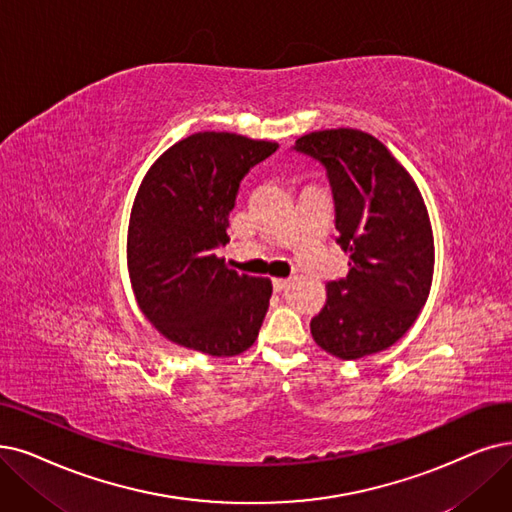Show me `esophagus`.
Here are the masks:
<instances>
[{
	"label": "esophagus",
	"instance_id": "esophagus-1",
	"mask_svg": "<svg viewBox=\"0 0 512 512\" xmlns=\"http://www.w3.org/2000/svg\"><path fill=\"white\" fill-rule=\"evenodd\" d=\"M288 283H290V279H283V277H275V279H273V288H275V292H281V290H285V288H288Z\"/></svg>",
	"mask_w": 512,
	"mask_h": 512
}]
</instances>
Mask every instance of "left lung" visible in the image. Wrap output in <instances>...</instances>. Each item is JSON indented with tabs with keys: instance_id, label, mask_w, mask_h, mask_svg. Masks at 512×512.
Wrapping results in <instances>:
<instances>
[{
	"instance_id": "8db88e82",
	"label": "left lung",
	"mask_w": 512,
	"mask_h": 512,
	"mask_svg": "<svg viewBox=\"0 0 512 512\" xmlns=\"http://www.w3.org/2000/svg\"><path fill=\"white\" fill-rule=\"evenodd\" d=\"M294 151L317 159L330 178L338 243L349 275L327 283L311 319L325 353L359 359L395 344L420 315L435 271L431 218L414 178L378 138L353 128L321 130Z\"/></svg>"
}]
</instances>
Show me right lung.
Instances as JSON below:
<instances>
[{
    "instance_id": "add662e5",
    "label": "right lung",
    "mask_w": 512,
    "mask_h": 512,
    "mask_svg": "<svg viewBox=\"0 0 512 512\" xmlns=\"http://www.w3.org/2000/svg\"><path fill=\"white\" fill-rule=\"evenodd\" d=\"M277 142L197 132L163 153L136 193L128 271L136 302L168 340L212 357L248 351L269 309L271 279L216 256L229 241L239 182Z\"/></svg>"
}]
</instances>
